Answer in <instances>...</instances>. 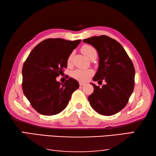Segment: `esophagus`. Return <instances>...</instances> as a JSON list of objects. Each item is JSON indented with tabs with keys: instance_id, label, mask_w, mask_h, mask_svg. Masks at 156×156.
<instances>
[{
	"instance_id": "esophagus-1",
	"label": "esophagus",
	"mask_w": 156,
	"mask_h": 156,
	"mask_svg": "<svg viewBox=\"0 0 156 156\" xmlns=\"http://www.w3.org/2000/svg\"><path fill=\"white\" fill-rule=\"evenodd\" d=\"M79 84H80V86H83V85H84V84H85L86 83H83V82H80V83H79Z\"/></svg>"
}]
</instances>
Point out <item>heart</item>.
Listing matches in <instances>:
<instances>
[{
    "label": "heart",
    "instance_id": "heart-1",
    "mask_svg": "<svg viewBox=\"0 0 156 156\" xmlns=\"http://www.w3.org/2000/svg\"><path fill=\"white\" fill-rule=\"evenodd\" d=\"M95 49L93 47L89 45H84L81 48V51L86 57H89V54H91V51H94ZM72 56L70 55L68 58L67 63L69 64L72 61ZM93 74V72L91 69H77L73 71L72 72V76L74 78L80 81H87L88 80L89 78L91 77V75Z\"/></svg>",
    "mask_w": 156,
    "mask_h": 156
}]
</instances>
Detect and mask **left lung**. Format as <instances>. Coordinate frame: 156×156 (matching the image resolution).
<instances>
[{
	"instance_id": "left-lung-1",
	"label": "left lung",
	"mask_w": 156,
	"mask_h": 156,
	"mask_svg": "<svg viewBox=\"0 0 156 156\" xmlns=\"http://www.w3.org/2000/svg\"><path fill=\"white\" fill-rule=\"evenodd\" d=\"M83 42L91 44L98 54V69L93 80L106 82L102 87L91 83L94 89L88 97L89 103L100 114L114 115L126 106L133 93V63L123 47L109 36H92Z\"/></svg>"
}]
</instances>
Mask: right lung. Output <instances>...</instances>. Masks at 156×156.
<instances>
[{
	"label": "right lung",
	"instance_id": "right-lung-1",
	"mask_svg": "<svg viewBox=\"0 0 156 156\" xmlns=\"http://www.w3.org/2000/svg\"><path fill=\"white\" fill-rule=\"evenodd\" d=\"M81 40L46 39L34 47L23 67L22 88L36 112L44 115H56L67 106L73 92L79 87L69 78L64 84L56 80L67 60Z\"/></svg>",
	"mask_w": 156,
	"mask_h": 156
}]
</instances>
